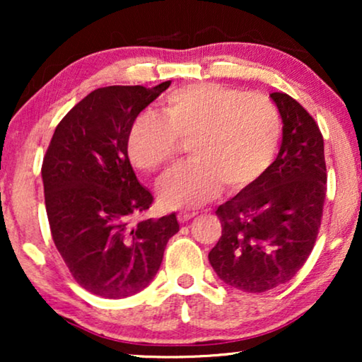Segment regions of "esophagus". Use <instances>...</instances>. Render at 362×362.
I'll return each mask as SVG.
<instances>
[{
    "label": "esophagus",
    "mask_w": 362,
    "mask_h": 362,
    "mask_svg": "<svg viewBox=\"0 0 362 362\" xmlns=\"http://www.w3.org/2000/svg\"><path fill=\"white\" fill-rule=\"evenodd\" d=\"M194 216H196L194 211H180V212H177V221L186 222V221L192 219V217H194Z\"/></svg>",
    "instance_id": "34e87169"
}]
</instances>
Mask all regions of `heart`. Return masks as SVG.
Segmentation results:
<instances>
[{"label":"heart","instance_id":"heart-1","mask_svg":"<svg viewBox=\"0 0 362 362\" xmlns=\"http://www.w3.org/2000/svg\"><path fill=\"white\" fill-rule=\"evenodd\" d=\"M280 112L269 97L214 82L168 93L163 117L141 113L128 132V155L146 173L165 170L187 141L189 163L160 186L166 207H196L221 187L235 192L264 175L280 141Z\"/></svg>","mask_w":362,"mask_h":362}]
</instances>
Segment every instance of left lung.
<instances>
[{"instance_id":"left-lung-1","label":"left lung","mask_w":362,"mask_h":362,"mask_svg":"<svg viewBox=\"0 0 362 362\" xmlns=\"http://www.w3.org/2000/svg\"><path fill=\"white\" fill-rule=\"evenodd\" d=\"M284 122L276 160L216 214L221 239L209 252L227 285L262 293L291 280L313 250L326 197L325 145L318 123L295 98L270 93Z\"/></svg>"}]
</instances>
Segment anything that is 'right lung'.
Wrapping results in <instances>:
<instances>
[{
    "instance_id": "add662e5",
    "label": "right lung",
    "mask_w": 362,
    "mask_h": 362,
    "mask_svg": "<svg viewBox=\"0 0 362 362\" xmlns=\"http://www.w3.org/2000/svg\"><path fill=\"white\" fill-rule=\"evenodd\" d=\"M110 86L82 98L59 122L42 160L44 201L52 240L82 288L125 298L155 279L176 214L136 219L151 192L128 160V132L143 108L170 87Z\"/></svg>"
}]
</instances>
